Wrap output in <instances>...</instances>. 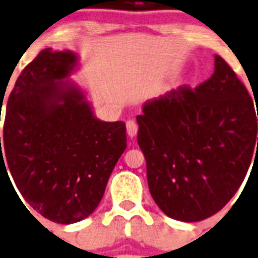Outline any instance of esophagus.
<instances>
[{
	"label": "esophagus",
	"instance_id": "34e87169",
	"mask_svg": "<svg viewBox=\"0 0 258 258\" xmlns=\"http://www.w3.org/2000/svg\"><path fill=\"white\" fill-rule=\"evenodd\" d=\"M127 134H128L130 138H135L136 134H138V124H136L134 120H127Z\"/></svg>",
	"mask_w": 258,
	"mask_h": 258
}]
</instances>
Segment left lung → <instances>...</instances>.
Here are the masks:
<instances>
[{
    "label": "left lung",
    "instance_id": "left-lung-1",
    "mask_svg": "<svg viewBox=\"0 0 258 258\" xmlns=\"http://www.w3.org/2000/svg\"><path fill=\"white\" fill-rule=\"evenodd\" d=\"M136 120L151 196L181 222H199L226 206L258 149V110L218 55L207 81L147 101Z\"/></svg>",
    "mask_w": 258,
    "mask_h": 258
}]
</instances>
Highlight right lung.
Masks as SVG:
<instances>
[{"mask_svg": "<svg viewBox=\"0 0 258 258\" xmlns=\"http://www.w3.org/2000/svg\"><path fill=\"white\" fill-rule=\"evenodd\" d=\"M79 67L75 52L43 49L15 82L2 147L0 138V172L12 174L34 211L60 224L97 209L127 147L125 123L97 118L86 93L68 79Z\"/></svg>", "mask_w": 258, "mask_h": 258, "instance_id": "obj_1", "label": "right lung"}]
</instances>
